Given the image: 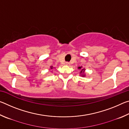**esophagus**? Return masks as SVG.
I'll list each match as a JSON object with an SVG mask.
<instances>
[{
  "label": "esophagus",
  "instance_id": "esophagus-1",
  "mask_svg": "<svg viewBox=\"0 0 129 129\" xmlns=\"http://www.w3.org/2000/svg\"><path fill=\"white\" fill-rule=\"evenodd\" d=\"M65 65H68V66H69V65H70V63L69 62H65Z\"/></svg>",
  "mask_w": 129,
  "mask_h": 129
}]
</instances>
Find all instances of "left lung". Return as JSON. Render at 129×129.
Segmentation results:
<instances>
[{
  "label": "left lung",
  "mask_w": 129,
  "mask_h": 129,
  "mask_svg": "<svg viewBox=\"0 0 129 129\" xmlns=\"http://www.w3.org/2000/svg\"><path fill=\"white\" fill-rule=\"evenodd\" d=\"M81 68H82V67H78V69H81ZM85 71V69H82L81 71V72H80V73L82 74L81 76H82V77H85V74H84V71Z\"/></svg>",
  "instance_id": "8db88e82"
}]
</instances>
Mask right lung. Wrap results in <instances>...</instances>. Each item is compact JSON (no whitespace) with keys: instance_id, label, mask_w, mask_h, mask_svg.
Here are the masks:
<instances>
[{"instance_id":"add662e5","label":"right lung","mask_w":129,"mask_h":129,"mask_svg":"<svg viewBox=\"0 0 129 129\" xmlns=\"http://www.w3.org/2000/svg\"><path fill=\"white\" fill-rule=\"evenodd\" d=\"M52 68H53V67H52V66H51V69H52Z\"/></svg>"}]
</instances>
